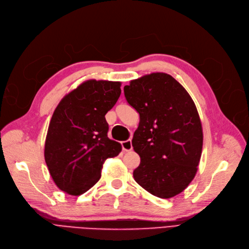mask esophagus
<instances>
[{
	"instance_id": "1",
	"label": "esophagus",
	"mask_w": 249,
	"mask_h": 249,
	"mask_svg": "<svg viewBox=\"0 0 249 249\" xmlns=\"http://www.w3.org/2000/svg\"><path fill=\"white\" fill-rule=\"evenodd\" d=\"M122 147H123V150H124V151H125V152L132 151V150H133L132 141H131V140H127V141H124V142H122Z\"/></svg>"
}]
</instances>
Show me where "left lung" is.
Instances as JSON below:
<instances>
[{
	"label": "left lung",
	"instance_id": "left-lung-1",
	"mask_svg": "<svg viewBox=\"0 0 249 249\" xmlns=\"http://www.w3.org/2000/svg\"><path fill=\"white\" fill-rule=\"evenodd\" d=\"M140 123L132 144L141 163L134 178L160 198L182 193L195 178L202 156L203 127L196 106L172 76L152 73L124 86Z\"/></svg>",
	"mask_w": 249,
	"mask_h": 249
}]
</instances>
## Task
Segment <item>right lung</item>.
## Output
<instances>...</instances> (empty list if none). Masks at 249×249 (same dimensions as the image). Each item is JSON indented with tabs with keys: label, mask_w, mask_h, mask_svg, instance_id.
<instances>
[{
	"label": "right lung",
	"mask_w": 249,
	"mask_h": 249,
	"mask_svg": "<svg viewBox=\"0 0 249 249\" xmlns=\"http://www.w3.org/2000/svg\"><path fill=\"white\" fill-rule=\"evenodd\" d=\"M121 82L87 80L57 104L47 129L44 159L55 185L80 196L101 177L104 161L122 146L107 137L105 114L121 96Z\"/></svg>",
	"instance_id": "right-lung-1"
}]
</instances>
